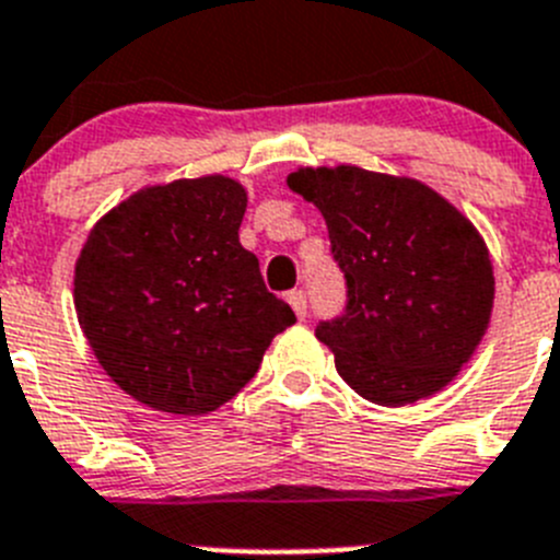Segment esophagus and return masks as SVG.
<instances>
[{"label":"esophagus","instance_id":"obj_1","mask_svg":"<svg viewBox=\"0 0 560 560\" xmlns=\"http://www.w3.org/2000/svg\"><path fill=\"white\" fill-rule=\"evenodd\" d=\"M287 301H290V306H292V312H295V317H301V320H304V317H306V292L304 290L287 292Z\"/></svg>","mask_w":560,"mask_h":560}]
</instances>
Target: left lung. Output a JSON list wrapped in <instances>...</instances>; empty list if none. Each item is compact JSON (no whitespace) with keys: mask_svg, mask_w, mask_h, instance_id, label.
<instances>
[{"mask_svg":"<svg viewBox=\"0 0 560 560\" xmlns=\"http://www.w3.org/2000/svg\"><path fill=\"white\" fill-rule=\"evenodd\" d=\"M287 186L320 209L349 287L346 315L315 329L337 374L382 407L443 390L491 320L493 268L480 231L405 175L301 167Z\"/></svg>","mask_w":560,"mask_h":560,"instance_id":"left-lung-1","label":"left lung"}]
</instances>
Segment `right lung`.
Here are the masks:
<instances>
[{"instance_id": "add662e5", "label": "right lung", "mask_w": 560, "mask_h": 560, "mask_svg": "<svg viewBox=\"0 0 560 560\" xmlns=\"http://www.w3.org/2000/svg\"><path fill=\"white\" fill-rule=\"evenodd\" d=\"M248 195L229 175L144 186L103 214L74 265L80 329L105 374L173 416L218 410L295 324L240 245Z\"/></svg>"}]
</instances>
